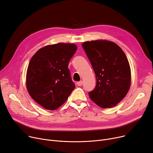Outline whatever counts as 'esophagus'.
<instances>
[{"mask_svg":"<svg viewBox=\"0 0 153 153\" xmlns=\"http://www.w3.org/2000/svg\"><path fill=\"white\" fill-rule=\"evenodd\" d=\"M77 84L78 86H81L82 85V81H79L77 82Z\"/></svg>","mask_w":153,"mask_h":153,"instance_id":"esophagus-1","label":"esophagus"}]
</instances>
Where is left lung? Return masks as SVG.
<instances>
[{"label": "left lung", "instance_id": "1", "mask_svg": "<svg viewBox=\"0 0 153 153\" xmlns=\"http://www.w3.org/2000/svg\"><path fill=\"white\" fill-rule=\"evenodd\" d=\"M94 69L97 84L89 92L91 99L101 108L115 106L127 94L131 70L126 56L119 46L107 40L82 45Z\"/></svg>", "mask_w": 153, "mask_h": 153}]
</instances>
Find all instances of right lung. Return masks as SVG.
<instances>
[{
    "label": "right lung",
    "mask_w": 153,
    "mask_h": 153,
    "mask_svg": "<svg viewBox=\"0 0 153 153\" xmlns=\"http://www.w3.org/2000/svg\"><path fill=\"white\" fill-rule=\"evenodd\" d=\"M76 50L74 44L59 43L41 48L31 58L27 72V90L46 109L59 108L75 88L68 64Z\"/></svg>",
    "instance_id": "1"
}]
</instances>
